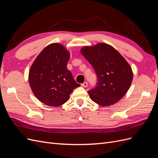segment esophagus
<instances>
[{"mask_svg": "<svg viewBox=\"0 0 158 158\" xmlns=\"http://www.w3.org/2000/svg\"><path fill=\"white\" fill-rule=\"evenodd\" d=\"M82 86L84 88H86L88 86V82H84L83 84H82Z\"/></svg>", "mask_w": 158, "mask_h": 158, "instance_id": "1", "label": "esophagus"}]
</instances>
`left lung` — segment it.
<instances>
[{"label": "left lung", "mask_w": 158, "mask_h": 158, "mask_svg": "<svg viewBox=\"0 0 158 158\" xmlns=\"http://www.w3.org/2000/svg\"><path fill=\"white\" fill-rule=\"evenodd\" d=\"M80 51L98 77L96 86L88 91L91 99L103 107L118 102L132 83L133 73L130 64L114 47L103 43L85 46Z\"/></svg>", "instance_id": "left-lung-1"}]
</instances>
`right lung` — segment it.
I'll list each match as a JSON object with an SVG mask.
<instances>
[{"label": "right lung", "mask_w": 158, "mask_h": 158, "mask_svg": "<svg viewBox=\"0 0 158 158\" xmlns=\"http://www.w3.org/2000/svg\"><path fill=\"white\" fill-rule=\"evenodd\" d=\"M70 52L58 43L47 45L33 62L29 72V83L35 96L51 107L68 101L74 89L80 86L66 67Z\"/></svg>", "instance_id": "1"}]
</instances>
